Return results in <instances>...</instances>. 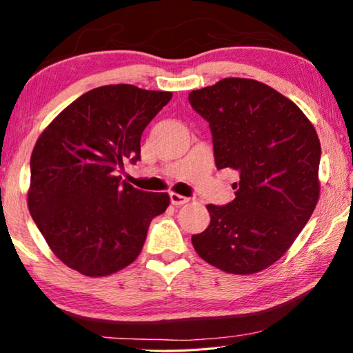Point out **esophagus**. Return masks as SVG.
Returning a JSON list of instances; mask_svg holds the SVG:
<instances>
[{
	"instance_id": "34e87169",
	"label": "esophagus",
	"mask_w": 353,
	"mask_h": 353,
	"mask_svg": "<svg viewBox=\"0 0 353 353\" xmlns=\"http://www.w3.org/2000/svg\"><path fill=\"white\" fill-rule=\"evenodd\" d=\"M170 198H171V204H172V205H176V207L187 204V202L190 201V198H185V196H182V194H177V193H171V194H170Z\"/></svg>"
}]
</instances>
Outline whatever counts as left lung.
<instances>
[{
    "label": "left lung",
    "mask_w": 353,
    "mask_h": 353,
    "mask_svg": "<svg viewBox=\"0 0 353 353\" xmlns=\"http://www.w3.org/2000/svg\"><path fill=\"white\" fill-rule=\"evenodd\" d=\"M188 99L210 126L218 170L240 172L236 198L208 204L210 224L191 243L221 271L260 272L283 256L318 204V134L291 99L254 79L225 77Z\"/></svg>",
    "instance_id": "1"
}]
</instances>
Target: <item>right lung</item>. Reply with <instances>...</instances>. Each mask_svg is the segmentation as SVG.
I'll use <instances>...</instances> for the list:
<instances>
[{"label":"right lung","instance_id":"add662e5","mask_svg":"<svg viewBox=\"0 0 353 353\" xmlns=\"http://www.w3.org/2000/svg\"><path fill=\"white\" fill-rule=\"evenodd\" d=\"M171 92L129 83L83 93L48 124L31 155L29 213L59 260L87 277L124 270L140 255L168 193L121 182L117 170L140 159V139Z\"/></svg>","mask_w":353,"mask_h":353}]
</instances>
